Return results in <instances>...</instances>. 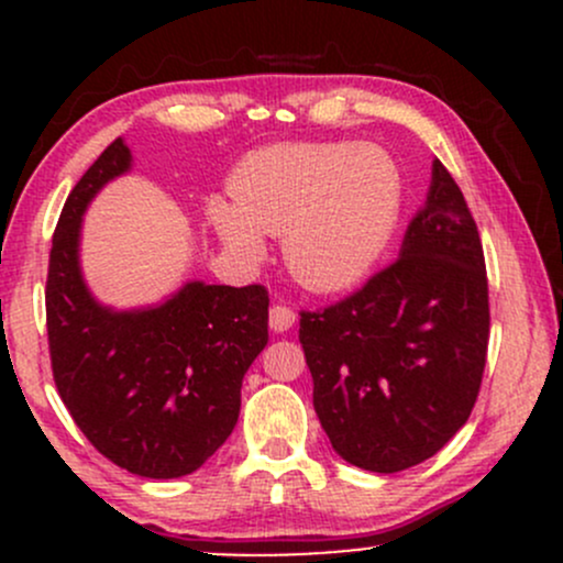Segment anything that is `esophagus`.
Here are the masks:
<instances>
[{
	"label": "esophagus",
	"instance_id": "esophagus-1",
	"mask_svg": "<svg viewBox=\"0 0 563 563\" xmlns=\"http://www.w3.org/2000/svg\"><path fill=\"white\" fill-rule=\"evenodd\" d=\"M294 322H296V312L290 307H286V303H277V307L269 309V328H273L275 333L290 331Z\"/></svg>",
	"mask_w": 563,
	"mask_h": 563
}]
</instances>
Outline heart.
<instances>
[{
    "label": "heart",
    "mask_w": 563,
    "mask_h": 563,
    "mask_svg": "<svg viewBox=\"0 0 563 563\" xmlns=\"http://www.w3.org/2000/svg\"><path fill=\"white\" fill-rule=\"evenodd\" d=\"M230 196L209 200L217 238L241 264H260L264 235H283V262L303 288L331 294L371 275L402 211V174L376 145L280 142L245 156Z\"/></svg>",
    "instance_id": "1"
}]
</instances>
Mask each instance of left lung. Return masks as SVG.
<instances>
[{
	"instance_id": "left-lung-1",
	"label": "left lung",
	"mask_w": 563,
	"mask_h": 563,
	"mask_svg": "<svg viewBox=\"0 0 563 563\" xmlns=\"http://www.w3.org/2000/svg\"><path fill=\"white\" fill-rule=\"evenodd\" d=\"M299 341L320 426L352 466H418L466 426L487 363V269L442 161L431 164L399 260L349 299L301 312Z\"/></svg>"
}]
</instances>
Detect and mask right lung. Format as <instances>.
<instances>
[{"mask_svg": "<svg viewBox=\"0 0 563 563\" xmlns=\"http://www.w3.org/2000/svg\"><path fill=\"white\" fill-rule=\"evenodd\" d=\"M132 164L126 142H111L63 206L47 275L49 354L60 399L108 461L179 479L235 429L243 376L269 341V296L187 280L147 307L97 299L81 269L84 214Z\"/></svg>", "mask_w": 563, "mask_h": 563, "instance_id": "1", "label": "right lung"}]
</instances>
